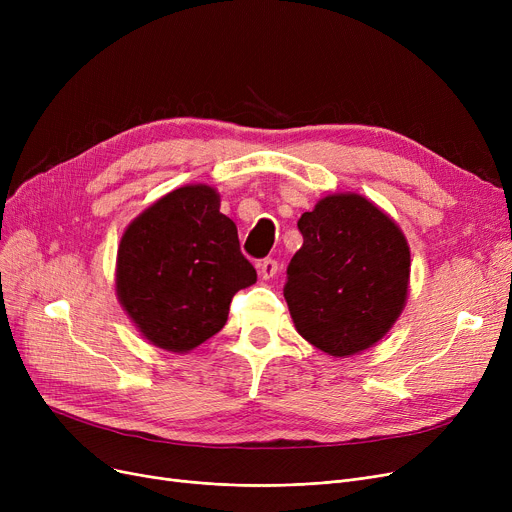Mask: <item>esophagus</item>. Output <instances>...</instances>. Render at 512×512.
I'll use <instances>...</instances> for the list:
<instances>
[{"instance_id": "1", "label": "esophagus", "mask_w": 512, "mask_h": 512, "mask_svg": "<svg viewBox=\"0 0 512 512\" xmlns=\"http://www.w3.org/2000/svg\"><path fill=\"white\" fill-rule=\"evenodd\" d=\"M259 276L263 278V280H270V278H274L276 276V272H278V261L276 259H263V261H259Z\"/></svg>"}]
</instances>
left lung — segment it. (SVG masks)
Returning a JSON list of instances; mask_svg holds the SVG:
<instances>
[{"label": "left lung", "instance_id": "left-lung-1", "mask_svg": "<svg viewBox=\"0 0 512 512\" xmlns=\"http://www.w3.org/2000/svg\"><path fill=\"white\" fill-rule=\"evenodd\" d=\"M284 299L294 328L330 357L380 342L407 303L411 251L396 222L357 193L328 195L299 220Z\"/></svg>", "mask_w": 512, "mask_h": 512}]
</instances>
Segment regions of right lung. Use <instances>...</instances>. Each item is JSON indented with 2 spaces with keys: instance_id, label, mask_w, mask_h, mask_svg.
<instances>
[{
  "instance_id": "obj_1",
  "label": "right lung",
  "mask_w": 512,
  "mask_h": 512,
  "mask_svg": "<svg viewBox=\"0 0 512 512\" xmlns=\"http://www.w3.org/2000/svg\"><path fill=\"white\" fill-rule=\"evenodd\" d=\"M255 282L236 226L207 184L157 199L130 222L118 247V301L139 332L170 353H188L218 334L234 294Z\"/></svg>"
}]
</instances>
